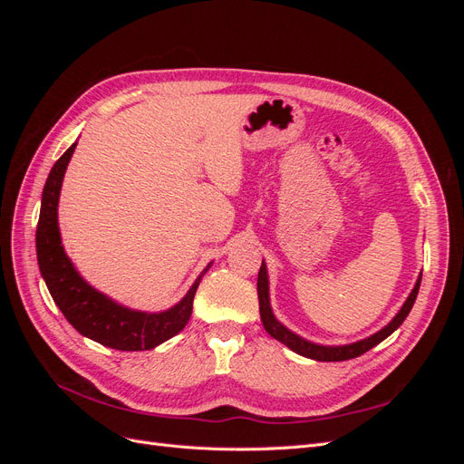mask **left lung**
I'll use <instances>...</instances> for the list:
<instances>
[{
    "label": "left lung",
    "mask_w": 464,
    "mask_h": 464,
    "mask_svg": "<svg viewBox=\"0 0 464 464\" xmlns=\"http://www.w3.org/2000/svg\"><path fill=\"white\" fill-rule=\"evenodd\" d=\"M420 283H422V275H418V280H416L412 292L409 294V298L404 300L399 314L392 317L383 329H379L377 333L370 334L368 339H362V341H356V343L327 346V344H317V343L304 339V336L290 331L288 327H285L283 323H280L275 317L273 307H271V298H269V275H266V265L263 261L261 269H259V276H257V296H259L261 323H263L265 331L269 333L273 339H276L278 343H283L285 346H288L292 350V353H296L300 356L312 358V360H317V362H343V360H350V358H358L363 353H368V350L373 348L375 344L385 341L392 331H397L401 327V323L406 319V315L411 314L412 305L416 302Z\"/></svg>",
    "instance_id": "left-lung-1"
}]
</instances>
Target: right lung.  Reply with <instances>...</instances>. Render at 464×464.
<instances>
[{
  "instance_id": "add662e5",
  "label": "right lung",
  "mask_w": 464,
  "mask_h": 464,
  "mask_svg": "<svg viewBox=\"0 0 464 464\" xmlns=\"http://www.w3.org/2000/svg\"><path fill=\"white\" fill-rule=\"evenodd\" d=\"M77 143L69 147L48 174L44 191H42L40 218L36 228V257L40 275L52 294L55 305L65 319L87 339L101 343L108 348L137 353L150 350L172 339L188 325L193 310V298L207 269L195 278L188 294L176 305L164 312L131 310L111 300L106 294L92 288L79 275L72 259L62 246L58 227V203L67 164L73 157Z\"/></svg>"
}]
</instances>
